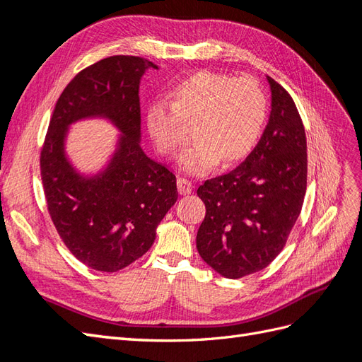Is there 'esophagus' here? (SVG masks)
Instances as JSON below:
<instances>
[{"mask_svg":"<svg viewBox=\"0 0 362 362\" xmlns=\"http://www.w3.org/2000/svg\"><path fill=\"white\" fill-rule=\"evenodd\" d=\"M177 188H179V192L182 196H187V194H191L192 191V183L187 179H177Z\"/></svg>","mask_w":362,"mask_h":362,"instance_id":"34e87169","label":"esophagus"}]
</instances>
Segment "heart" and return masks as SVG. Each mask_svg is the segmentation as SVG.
Wrapping results in <instances>:
<instances>
[{"label": "heart", "mask_w": 362, "mask_h": 362, "mask_svg": "<svg viewBox=\"0 0 362 362\" xmlns=\"http://www.w3.org/2000/svg\"><path fill=\"white\" fill-rule=\"evenodd\" d=\"M170 106H149V136L158 153L173 157L187 141L185 128H191L196 141L179 158L180 170L191 175H204L221 160L231 166L248 157L268 114L267 95L257 81L211 71L180 80L170 92Z\"/></svg>", "instance_id": "obj_1"}]
</instances>
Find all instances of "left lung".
<instances>
[{
  "mask_svg": "<svg viewBox=\"0 0 362 362\" xmlns=\"http://www.w3.org/2000/svg\"><path fill=\"white\" fill-rule=\"evenodd\" d=\"M272 111L256 148L231 173L197 189L206 214L200 257L226 279L260 272L281 253L307 189V139L295 102L267 77Z\"/></svg>",
  "mask_w": 362,
  "mask_h": 362,
  "instance_id": "obj_1",
  "label": "left lung"
}]
</instances>
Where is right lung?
<instances>
[{
    "label": "right lung",
    "mask_w": 362,
    "mask_h": 362,
    "mask_svg": "<svg viewBox=\"0 0 362 362\" xmlns=\"http://www.w3.org/2000/svg\"><path fill=\"white\" fill-rule=\"evenodd\" d=\"M157 64L114 55L74 77L55 105L40 166L49 214L71 253L92 270L114 273L153 247L177 200L175 175L140 146V80ZM103 118L121 134L102 170L81 173L65 151L69 128Z\"/></svg>",
    "instance_id": "right-lung-1"
}]
</instances>
